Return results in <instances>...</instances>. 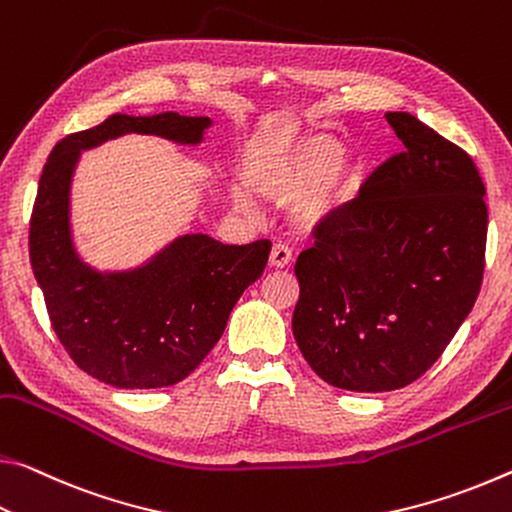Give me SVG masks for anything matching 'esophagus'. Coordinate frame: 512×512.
I'll return each mask as SVG.
<instances>
[{
	"label": "esophagus",
	"instance_id": "obj_1",
	"mask_svg": "<svg viewBox=\"0 0 512 512\" xmlns=\"http://www.w3.org/2000/svg\"><path fill=\"white\" fill-rule=\"evenodd\" d=\"M292 263V249L288 245H274L270 251V265L272 267H288Z\"/></svg>",
	"mask_w": 512,
	"mask_h": 512
}]
</instances>
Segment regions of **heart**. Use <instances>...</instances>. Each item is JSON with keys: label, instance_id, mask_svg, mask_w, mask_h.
<instances>
[{"label": "heart", "instance_id": "obj_1", "mask_svg": "<svg viewBox=\"0 0 512 512\" xmlns=\"http://www.w3.org/2000/svg\"><path fill=\"white\" fill-rule=\"evenodd\" d=\"M345 149L331 136H304L267 149L249 165L247 179L263 197L276 204L299 201L297 215L306 226L333 220L345 206ZM240 208H249L245 195H236Z\"/></svg>", "mask_w": 512, "mask_h": 512}]
</instances>
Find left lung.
Instances as JSON below:
<instances>
[{"instance_id": "obj_1", "label": "left lung", "mask_w": 512, "mask_h": 512, "mask_svg": "<svg viewBox=\"0 0 512 512\" xmlns=\"http://www.w3.org/2000/svg\"><path fill=\"white\" fill-rule=\"evenodd\" d=\"M399 154L317 226L295 265L292 333L342 390L404 388L442 356L481 292L488 206L465 149L410 113H385Z\"/></svg>"}]
</instances>
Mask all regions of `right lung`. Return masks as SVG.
Listing matches in <instances>:
<instances>
[{
    "instance_id": "1",
    "label": "right lung",
    "mask_w": 512,
    "mask_h": 512,
    "mask_svg": "<svg viewBox=\"0 0 512 512\" xmlns=\"http://www.w3.org/2000/svg\"><path fill=\"white\" fill-rule=\"evenodd\" d=\"M208 117L115 113L70 133L49 154L29 222V256L54 331L83 372L115 388H163L186 379L222 338L226 320L261 274L272 242L222 245L188 233L133 272L99 274L70 236V183L81 149L154 133L197 145Z\"/></svg>"
}]
</instances>
